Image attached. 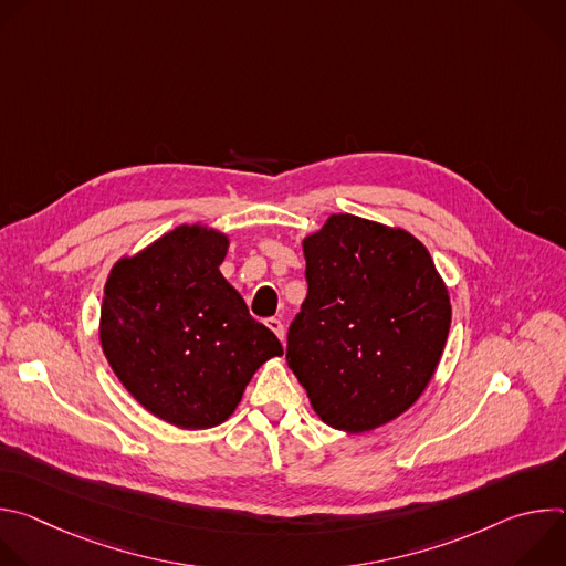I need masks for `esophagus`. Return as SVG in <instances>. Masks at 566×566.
<instances>
[{"label": "esophagus", "mask_w": 566, "mask_h": 566, "mask_svg": "<svg viewBox=\"0 0 566 566\" xmlns=\"http://www.w3.org/2000/svg\"><path fill=\"white\" fill-rule=\"evenodd\" d=\"M266 327L284 343V325H282V319H277V317H269L266 319Z\"/></svg>", "instance_id": "1"}]
</instances>
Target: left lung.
I'll return each instance as SVG.
<instances>
[{
    "mask_svg": "<svg viewBox=\"0 0 566 566\" xmlns=\"http://www.w3.org/2000/svg\"><path fill=\"white\" fill-rule=\"evenodd\" d=\"M306 300L286 360L311 408L343 432H369L426 391L450 332V295L421 241L356 214L302 239Z\"/></svg>",
    "mask_w": 566,
    "mask_h": 566,
    "instance_id": "1",
    "label": "left lung"
}]
</instances>
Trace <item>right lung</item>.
Returning <instances> with one entry per match:
<instances>
[{"mask_svg":"<svg viewBox=\"0 0 566 566\" xmlns=\"http://www.w3.org/2000/svg\"><path fill=\"white\" fill-rule=\"evenodd\" d=\"M228 234L184 223L132 258L105 284L101 345L125 389L184 430L223 423L253 374L284 349L221 275Z\"/></svg>","mask_w":566,"mask_h":566,"instance_id":"1","label":"right lung"}]
</instances>
